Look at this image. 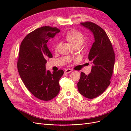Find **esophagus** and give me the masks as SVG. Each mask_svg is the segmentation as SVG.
<instances>
[{
	"mask_svg": "<svg viewBox=\"0 0 131 131\" xmlns=\"http://www.w3.org/2000/svg\"><path fill=\"white\" fill-rule=\"evenodd\" d=\"M72 70L71 69H66L65 70V73H70L71 72H72Z\"/></svg>",
	"mask_w": 131,
	"mask_h": 131,
	"instance_id": "esophagus-1",
	"label": "esophagus"
}]
</instances>
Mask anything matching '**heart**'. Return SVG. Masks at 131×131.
Segmentation results:
<instances>
[{
    "instance_id": "heart-1",
    "label": "heart",
    "mask_w": 131,
    "mask_h": 131,
    "mask_svg": "<svg viewBox=\"0 0 131 131\" xmlns=\"http://www.w3.org/2000/svg\"><path fill=\"white\" fill-rule=\"evenodd\" d=\"M65 38L66 40L73 46L78 43L82 44L84 41V35L80 32L75 30H72L68 31L65 35ZM59 45H60V43H57L55 46V50H57Z\"/></svg>"
}]
</instances>
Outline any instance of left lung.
Listing matches in <instances>:
<instances>
[{
	"label": "left lung",
	"mask_w": 131,
	"mask_h": 131,
	"mask_svg": "<svg viewBox=\"0 0 131 131\" xmlns=\"http://www.w3.org/2000/svg\"><path fill=\"white\" fill-rule=\"evenodd\" d=\"M80 25L92 33L94 41L89 53L92 64L91 73L88 75L81 73L78 89L83 96L93 99L101 95L110 85L115 53L108 35L101 27L91 22L81 23Z\"/></svg>",
	"instance_id": "8db88e82"
}]
</instances>
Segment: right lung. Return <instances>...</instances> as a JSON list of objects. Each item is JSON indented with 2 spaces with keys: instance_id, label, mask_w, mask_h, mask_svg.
I'll list each match as a JSON object with an SVG mask.
<instances>
[{
  "instance_id": "add662e5",
  "label": "right lung",
  "mask_w": 131,
  "mask_h": 131,
  "mask_svg": "<svg viewBox=\"0 0 131 131\" xmlns=\"http://www.w3.org/2000/svg\"><path fill=\"white\" fill-rule=\"evenodd\" d=\"M59 31L56 27L39 28L28 34L21 43L17 62L19 76L27 89L40 100H51L60 90L59 80L63 70L51 73L45 66L47 58L52 57L47 42Z\"/></svg>"
}]
</instances>
